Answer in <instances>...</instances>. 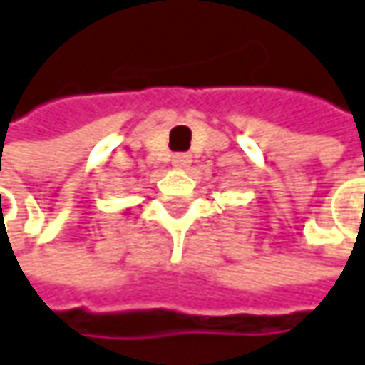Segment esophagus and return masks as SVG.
Returning <instances> with one entry per match:
<instances>
[{"label": "esophagus", "mask_w": 365, "mask_h": 365, "mask_svg": "<svg viewBox=\"0 0 365 365\" xmlns=\"http://www.w3.org/2000/svg\"><path fill=\"white\" fill-rule=\"evenodd\" d=\"M171 163H173V168H178V170H185V168L192 163V155H190V153H175L173 159H171Z\"/></svg>", "instance_id": "1"}]
</instances>
